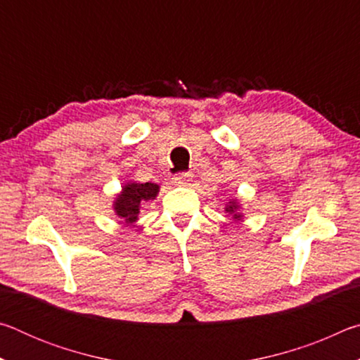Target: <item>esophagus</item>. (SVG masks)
Masks as SVG:
<instances>
[{
	"mask_svg": "<svg viewBox=\"0 0 360 360\" xmlns=\"http://www.w3.org/2000/svg\"><path fill=\"white\" fill-rule=\"evenodd\" d=\"M192 181V174L191 173H184V174H178L173 178V184L174 186H186Z\"/></svg>",
	"mask_w": 360,
	"mask_h": 360,
	"instance_id": "obj_1",
	"label": "esophagus"
}]
</instances>
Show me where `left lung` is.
Returning <instances> with one entry per match:
<instances>
[{
  "label": "left lung",
  "instance_id": "1",
  "mask_svg": "<svg viewBox=\"0 0 360 360\" xmlns=\"http://www.w3.org/2000/svg\"><path fill=\"white\" fill-rule=\"evenodd\" d=\"M225 212H229V214L235 219V221H241L243 217V212H241V203L238 198H231L230 202L225 205Z\"/></svg>",
  "mask_w": 360,
  "mask_h": 360
}]
</instances>
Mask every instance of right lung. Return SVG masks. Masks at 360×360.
Instances as JSON below:
<instances>
[{
	"label": "right lung",
	"instance_id": "1",
	"mask_svg": "<svg viewBox=\"0 0 360 360\" xmlns=\"http://www.w3.org/2000/svg\"><path fill=\"white\" fill-rule=\"evenodd\" d=\"M160 186L155 182L127 181L112 200V211L120 224L133 225L139 221V210L144 203L155 200Z\"/></svg>",
	"mask_w": 360,
	"mask_h": 360
}]
</instances>
